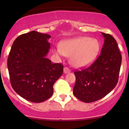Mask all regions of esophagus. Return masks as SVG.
<instances>
[{
	"label": "esophagus",
	"mask_w": 129,
	"mask_h": 129,
	"mask_svg": "<svg viewBox=\"0 0 129 129\" xmlns=\"http://www.w3.org/2000/svg\"><path fill=\"white\" fill-rule=\"evenodd\" d=\"M71 72V70L69 69V68L67 67H65L64 69H63V72L65 73V74H67V73H69Z\"/></svg>",
	"instance_id": "obj_1"
}]
</instances>
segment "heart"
<instances>
[{
  "label": "heart",
  "mask_w": 129,
  "mask_h": 129,
  "mask_svg": "<svg viewBox=\"0 0 129 129\" xmlns=\"http://www.w3.org/2000/svg\"><path fill=\"white\" fill-rule=\"evenodd\" d=\"M100 44L95 39L87 37L69 40L57 48L55 53L60 55L71 57V62L76 67H82L90 64L97 57Z\"/></svg>",
  "instance_id": "b5f03b06"
}]
</instances>
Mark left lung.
<instances>
[{
	"mask_svg": "<svg viewBox=\"0 0 129 129\" xmlns=\"http://www.w3.org/2000/svg\"><path fill=\"white\" fill-rule=\"evenodd\" d=\"M104 44L98 58L87 67L75 70L74 95L86 103L104 97L118 82L122 56L117 42L110 34L102 32Z\"/></svg>",
	"mask_w": 129,
	"mask_h": 129,
	"instance_id": "left-lung-1",
	"label": "left lung"
}]
</instances>
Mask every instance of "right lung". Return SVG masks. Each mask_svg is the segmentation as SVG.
<instances>
[{
    "mask_svg": "<svg viewBox=\"0 0 129 129\" xmlns=\"http://www.w3.org/2000/svg\"><path fill=\"white\" fill-rule=\"evenodd\" d=\"M50 36L32 31L14 40L7 59L13 89L22 98L40 103L53 94V86L63 74L60 63H52L45 56Z\"/></svg>",
    "mask_w": 129,
    "mask_h": 129,
    "instance_id": "right-lung-1",
    "label": "right lung"
}]
</instances>
